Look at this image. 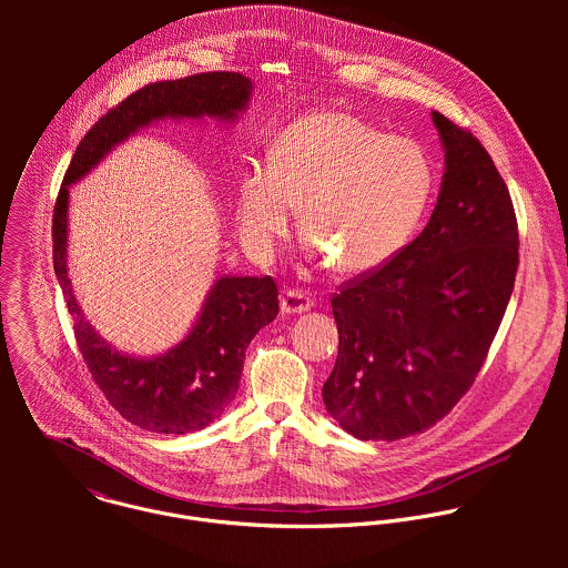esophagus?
Here are the masks:
<instances>
[{
	"label": "esophagus",
	"instance_id": "1",
	"mask_svg": "<svg viewBox=\"0 0 568 568\" xmlns=\"http://www.w3.org/2000/svg\"><path fill=\"white\" fill-rule=\"evenodd\" d=\"M282 315H302L313 308V300L304 291H291L286 288L280 297Z\"/></svg>",
	"mask_w": 568,
	"mask_h": 568
}]
</instances>
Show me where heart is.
Segmentation results:
<instances>
[{"label": "heart", "mask_w": 568, "mask_h": 568, "mask_svg": "<svg viewBox=\"0 0 568 568\" xmlns=\"http://www.w3.org/2000/svg\"><path fill=\"white\" fill-rule=\"evenodd\" d=\"M433 190V165L419 144L383 135L345 111H317L288 124L266 168L239 181L236 230L264 260L286 236L297 205L306 248L347 275L387 264L415 232Z\"/></svg>", "instance_id": "obj_1"}]
</instances>
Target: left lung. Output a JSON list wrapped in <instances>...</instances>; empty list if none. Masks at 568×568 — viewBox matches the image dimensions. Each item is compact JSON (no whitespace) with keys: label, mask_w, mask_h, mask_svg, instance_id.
Instances as JSON below:
<instances>
[{"label":"left lung","mask_w":568,"mask_h":568,"mask_svg":"<svg viewBox=\"0 0 568 568\" xmlns=\"http://www.w3.org/2000/svg\"><path fill=\"white\" fill-rule=\"evenodd\" d=\"M444 176L422 234L332 297L338 356L327 413L363 442L437 424L475 383L518 268V227L486 149L430 111Z\"/></svg>","instance_id":"left-lung-1"}]
</instances>
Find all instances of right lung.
<instances>
[{
    "label": "right lung",
    "mask_w": 568,
    "mask_h": 568,
    "mask_svg": "<svg viewBox=\"0 0 568 568\" xmlns=\"http://www.w3.org/2000/svg\"><path fill=\"white\" fill-rule=\"evenodd\" d=\"M251 93L253 81L236 72H207L146 84L100 118L82 138L57 199L52 221L54 273L74 320L82 358L113 408L151 433L201 430L234 403L246 345L277 317V286L268 275H221L179 343L153 356L120 352L87 322L74 295L68 266L70 187L91 174L120 144L153 124L168 120L236 124L248 109Z\"/></svg>",
    "instance_id": "obj_1"
}]
</instances>
